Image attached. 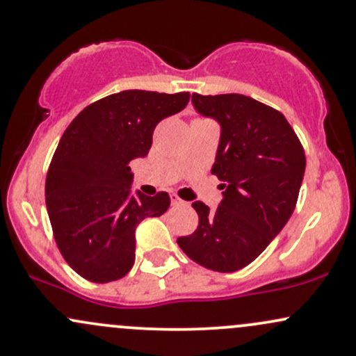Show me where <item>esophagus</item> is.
I'll return each instance as SVG.
<instances>
[{"label":"esophagus","mask_w":356,"mask_h":356,"mask_svg":"<svg viewBox=\"0 0 356 356\" xmlns=\"http://www.w3.org/2000/svg\"><path fill=\"white\" fill-rule=\"evenodd\" d=\"M170 201H172V206H181V204H184L182 199H179L175 194L170 195Z\"/></svg>","instance_id":"esophagus-1"}]
</instances>
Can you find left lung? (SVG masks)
I'll use <instances>...</instances> for the list:
<instances>
[{"instance_id": "left-lung-1", "label": "left lung", "mask_w": 356, "mask_h": 356, "mask_svg": "<svg viewBox=\"0 0 356 356\" xmlns=\"http://www.w3.org/2000/svg\"><path fill=\"white\" fill-rule=\"evenodd\" d=\"M192 105L220 125L211 172L224 182V192L212 212L201 201L192 202L199 226L177 244L204 268L238 271L252 263L291 218L305 175V150L283 113L251 97L192 93Z\"/></svg>"}]
</instances>
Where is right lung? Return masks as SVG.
I'll use <instances>...</instances> for the list:
<instances>
[{"label":"right lung","instance_id":"obj_1","mask_svg":"<svg viewBox=\"0 0 356 356\" xmlns=\"http://www.w3.org/2000/svg\"><path fill=\"white\" fill-rule=\"evenodd\" d=\"M189 99V92L124 90L85 107L61 136L44 197L56 246L85 280L124 277L136 261V227L169 209L167 192L132 194L130 161L149 154L155 125Z\"/></svg>","mask_w":356,"mask_h":356}]
</instances>
